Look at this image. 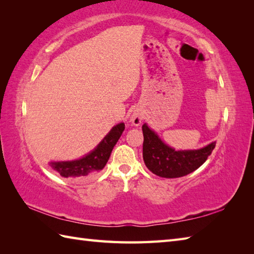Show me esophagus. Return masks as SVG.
I'll return each mask as SVG.
<instances>
[{"mask_svg": "<svg viewBox=\"0 0 254 254\" xmlns=\"http://www.w3.org/2000/svg\"><path fill=\"white\" fill-rule=\"evenodd\" d=\"M143 119H144V116H143V113H142V112H139V111H134V112L132 113V115H131L130 121H131V123H132V126H134V127H138L139 124L142 123Z\"/></svg>", "mask_w": 254, "mask_h": 254, "instance_id": "34e87169", "label": "esophagus"}]
</instances>
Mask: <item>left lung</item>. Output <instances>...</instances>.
<instances>
[{"mask_svg":"<svg viewBox=\"0 0 254 254\" xmlns=\"http://www.w3.org/2000/svg\"><path fill=\"white\" fill-rule=\"evenodd\" d=\"M143 159L147 168L161 178H180L199 168L212 154L216 142H212L199 149L176 150L155 133L146 123L142 127Z\"/></svg>","mask_w":254,"mask_h":254,"instance_id":"obj_1","label":"left lung"}]
</instances>
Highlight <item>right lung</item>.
I'll return each instance as SVG.
<instances>
[{
  "label": "right lung",
  "mask_w": 254,
  "mask_h": 254,
  "mask_svg": "<svg viewBox=\"0 0 254 254\" xmlns=\"http://www.w3.org/2000/svg\"><path fill=\"white\" fill-rule=\"evenodd\" d=\"M124 127L126 126L123 122L113 127L104 139L90 153L82 158L68 161H51L49 165L63 178L85 179V178L94 176L104 169L113 147L122 135Z\"/></svg>",
  "instance_id": "add662e5"
}]
</instances>
